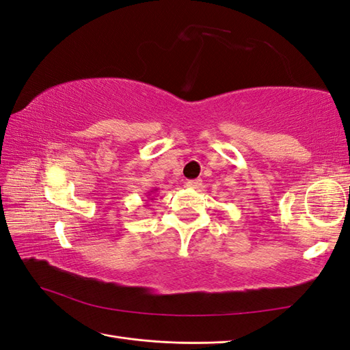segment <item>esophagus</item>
<instances>
[{
    "label": "esophagus",
    "mask_w": 350,
    "mask_h": 350,
    "mask_svg": "<svg viewBox=\"0 0 350 350\" xmlns=\"http://www.w3.org/2000/svg\"><path fill=\"white\" fill-rule=\"evenodd\" d=\"M186 186H188V188H191V189H200L202 186V182L200 180V178H197V180H189L188 183H186Z\"/></svg>",
    "instance_id": "obj_1"
}]
</instances>
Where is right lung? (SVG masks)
Wrapping results in <instances>:
<instances>
[{"mask_svg": "<svg viewBox=\"0 0 350 350\" xmlns=\"http://www.w3.org/2000/svg\"><path fill=\"white\" fill-rule=\"evenodd\" d=\"M158 189H152L150 192H148V195H146V197H148V200H153V193H155ZM146 201V200H144Z\"/></svg>", "mask_w": 350, "mask_h": 350, "instance_id": "add662e5", "label": "right lung"}]
</instances>
